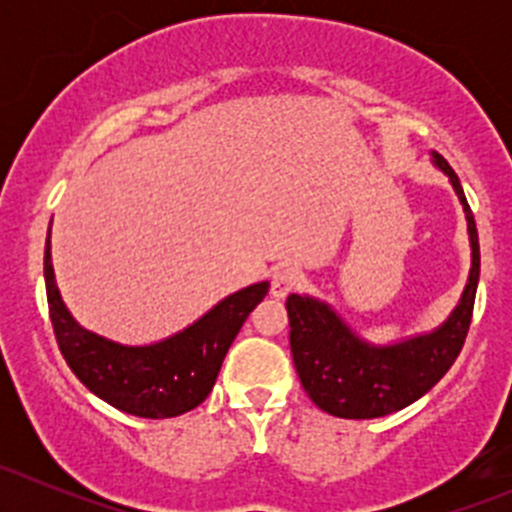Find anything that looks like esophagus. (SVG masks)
<instances>
[{
    "instance_id": "obj_1",
    "label": "esophagus",
    "mask_w": 512,
    "mask_h": 512,
    "mask_svg": "<svg viewBox=\"0 0 512 512\" xmlns=\"http://www.w3.org/2000/svg\"><path fill=\"white\" fill-rule=\"evenodd\" d=\"M302 282H304V275L297 270V267H292V265L277 267L275 275H272V287H270L272 297H277V299L287 297V294L294 292V289L302 285Z\"/></svg>"
}]
</instances>
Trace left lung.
<instances>
[{
  "instance_id": "obj_1",
  "label": "left lung",
  "mask_w": 512,
  "mask_h": 512,
  "mask_svg": "<svg viewBox=\"0 0 512 512\" xmlns=\"http://www.w3.org/2000/svg\"><path fill=\"white\" fill-rule=\"evenodd\" d=\"M451 178L471 232L473 267L461 304L446 324L431 334L391 347H371L327 307L312 297L289 294V347L294 369L309 399L339 418H379L406 409L443 379L466 344L480 275L478 230L461 180L446 158L433 153Z\"/></svg>"
}]
</instances>
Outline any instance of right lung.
Listing matches in <instances>:
<instances>
[{"label":"right lung","mask_w":512,"mask_h":512,"mask_svg":"<svg viewBox=\"0 0 512 512\" xmlns=\"http://www.w3.org/2000/svg\"><path fill=\"white\" fill-rule=\"evenodd\" d=\"M44 280L51 327L69 369L98 399L141 418H173L203 404L213 391L227 349L270 289L267 282L245 287L165 342L123 347L74 322L56 289L49 240Z\"/></svg>","instance_id":"1"}]
</instances>
